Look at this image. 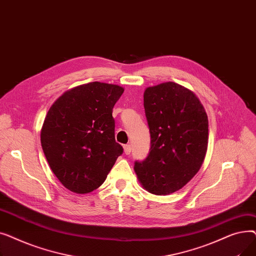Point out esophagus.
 Segmentation results:
<instances>
[{"instance_id":"esophagus-1","label":"esophagus","mask_w":256,"mask_h":256,"mask_svg":"<svg viewBox=\"0 0 256 256\" xmlns=\"http://www.w3.org/2000/svg\"><path fill=\"white\" fill-rule=\"evenodd\" d=\"M124 154H130V152H132V147H130V144L124 145Z\"/></svg>"}]
</instances>
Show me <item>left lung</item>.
I'll return each mask as SVG.
<instances>
[{
	"instance_id": "left-lung-1",
	"label": "left lung",
	"mask_w": 256,
	"mask_h": 256,
	"mask_svg": "<svg viewBox=\"0 0 256 256\" xmlns=\"http://www.w3.org/2000/svg\"><path fill=\"white\" fill-rule=\"evenodd\" d=\"M143 96L150 150L134 169L147 192L169 195L189 182L204 163L208 115L196 94L178 83L147 87Z\"/></svg>"
}]
</instances>
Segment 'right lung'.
Listing matches in <instances>:
<instances>
[{
  "label": "right lung",
  "mask_w": 256,
  "mask_h": 256,
  "mask_svg": "<svg viewBox=\"0 0 256 256\" xmlns=\"http://www.w3.org/2000/svg\"><path fill=\"white\" fill-rule=\"evenodd\" d=\"M124 91L119 85L91 82L65 91L50 108L40 141L52 171L70 191L98 189L122 154L112 112Z\"/></svg>",
  "instance_id": "1"
}]
</instances>
